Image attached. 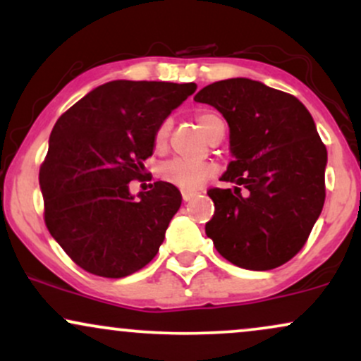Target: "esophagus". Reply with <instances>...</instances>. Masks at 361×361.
Instances as JSON below:
<instances>
[{"mask_svg": "<svg viewBox=\"0 0 361 361\" xmlns=\"http://www.w3.org/2000/svg\"><path fill=\"white\" fill-rule=\"evenodd\" d=\"M181 197H183L185 202H190L192 198L197 197V192H186V190H183V192H181Z\"/></svg>", "mask_w": 361, "mask_h": 361, "instance_id": "obj_1", "label": "esophagus"}]
</instances>
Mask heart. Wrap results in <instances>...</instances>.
I'll return each mask as SVG.
<instances>
[{
	"instance_id": "b5f03b06",
	"label": "heart",
	"mask_w": 361,
	"mask_h": 361,
	"mask_svg": "<svg viewBox=\"0 0 361 361\" xmlns=\"http://www.w3.org/2000/svg\"><path fill=\"white\" fill-rule=\"evenodd\" d=\"M195 120H197L202 132L209 137L215 122L222 118L214 111L204 110L195 115ZM169 132H171V118L161 120L159 126L154 130V146L157 149L166 146ZM157 175L164 183L176 186L180 190H186V192H195L215 175V166L212 163H207V161H186L176 157V159H169L161 164L159 169H157Z\"/></svg>"
}]
</instances>
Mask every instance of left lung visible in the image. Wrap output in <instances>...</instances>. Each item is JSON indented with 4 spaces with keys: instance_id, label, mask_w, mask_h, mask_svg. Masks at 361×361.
Returning a JSON list of instances; mask_svg holds the SVG:
<instances>
[{
    "instance_id": "left-lung-1",
    "label": "left lung",
    "mask_w": 361,
    "mask_h": 361,
    "mask_svg": "<svg viewBox=\"0 0 361 361\" xmlns=\"http://www.w3.org/2000/svg\"><path fill=\"white\" fill-rule=\"evenodd\" d=\"M224 115L235 159L210 188L215 212L205 233L227 261L273 270L307 243L326 198L327 151L316 123L293 94L233 78L195 94Z\"/></svg>"
}]
</instances>
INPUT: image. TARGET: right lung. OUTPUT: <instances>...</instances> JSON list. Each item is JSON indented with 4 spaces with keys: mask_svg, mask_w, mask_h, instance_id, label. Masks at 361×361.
<instances>
[{
    "mask_svg": "<svg viewBox=\"0 0 361 361\" xmlns=\"http://www.w3.org/2000/svg\"><path fill=\"white\" fill-rule=\"evenodd\" d=\"M195 90V82L110 81L56 122L39 173L44 221L85 271L122 279L157 255L180 190L156 181L134 198L128 183L144 180L156 127Z\"/></svg>",
    "mask_w": 361,
    "mask_h": 361,
    "instance_id": "1",
    "label": "right lung"
}]
</instances>
